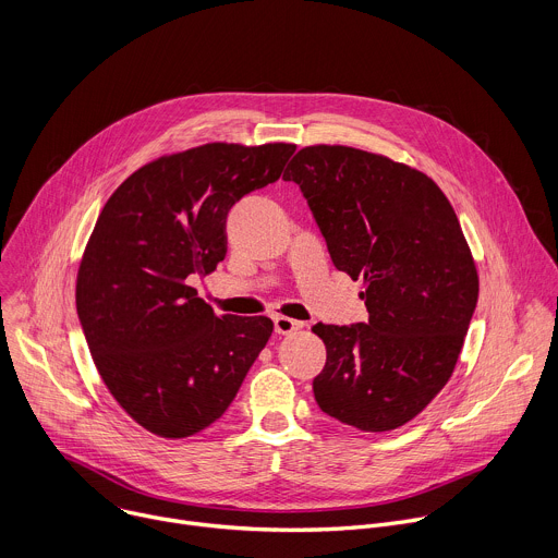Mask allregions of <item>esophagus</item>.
<instances>
[{
    "instance_id": "esophagus-1",
    "label": "esophagus",
    "mask_w": 558,
    "mask_h": 558,
    "mask_svg": "<svg viewBox=\"0 0 558 558\" xmlns=\"http://www.w3.org/2000/svg\"><path fill=\"white\" fill-rule=\"evenodd\" d=\"M308 325L300 323V320H293V317H284V315H276L274 317V329L278 336H291V333H298V331H304Z\"/></svg>"
}]
</instances>
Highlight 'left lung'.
I'll list each match as a JSON object with an SVG mask.
<instances>
[{
  "label": "left lung",
  "instance_id": "left-lung-1",
  "mask_svg": "<svg viewBox=\"0 0 558 558\" xmlns=\"http://www.w3.org/2000/svg\"><path fill=\"white\" fill-rule=\"evenodd\" d=\"M282 179L368 308V323L313 327L327 347L315 402L366 433L400 428L450 379L480 295L459 218L433 179L355 147H304Z\"/></svg>",
  "mask_w": 558,
  "mask_h": 558
}]
</instances>
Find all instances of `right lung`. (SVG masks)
<instances>
[{
	"mask_svg": "<svg viewBox=\"0 0 558 558\" xmlns=\"http://www.w3.org/2000/svg\"><path fill=\"white\" fill-rule=\"evenodd\" d=\"M291 143H207L125 179L101 209L76 276L95 366L145 430L183 439L233 402L271 338L265 315H218L190 287L227 254L229 209L276 183Z\"/></svg>",
	"mask_w": 558,
	"mask_h": 558,
	"instance_id": "obj_1",
	"label": "right lung"
}]
</instances>
